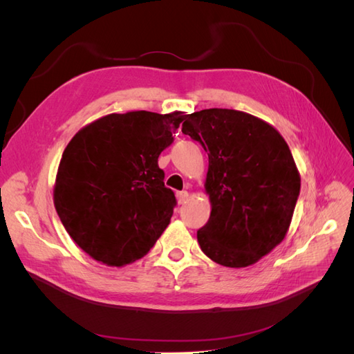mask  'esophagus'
Masks as SVG:
<instances>
[{"instance_id": "1", "label": "esophagus", "mask_w": 354, "mask_h": 354, "mask_svg": "<svg viewBox=\"0 0 354 354\" xmlns=\"http://www.w3.org/2000/svg\"><path fill=\"white\" fill-rule=\"evenodd\" d=\"M187 199H189V194H187L186 190L178 192V194H177V201H178L180 205H183V203H186Z\"/></svg>"}]
</instances>
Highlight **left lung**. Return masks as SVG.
<instances>
[{
  "label": "left lung",
  "instance_id": "obj_1",
  "mask_svg": "<svg viewBox=\"0 0 354 354\" xmlns=\"http://www.w3.org/2000/svg\"><path fill=\"white\" fill-rule=\"evenodd\" d=\"M181 131L208 152L209 220L198 230L201 250L226 267L251 266L286 236L301 178L274 127L234 109L186 116Z\"/></svg>",
  "mask_w": 354,
  "mask_h": 354
}]
</instances>
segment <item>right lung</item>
<instances>
[{
  "instance_id": "add662e5",
  "label": "right lung",
  "mask_w": 354,
  "mask_h": 354,
  "mask_svg": "<svg viewBox=\"0 0 354 354\" xmlns=\"http://www.w3.org/2000/svg\"><path fill=\"white\" fill-rule=\"evenodd\" d=\"M185 118L178 111L111 113L68 143L53 199L69 236L95 261L130 264L167 229L176 196L164 185L158 158Z\"/></svg>"
}]
</instances>
